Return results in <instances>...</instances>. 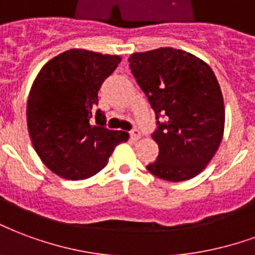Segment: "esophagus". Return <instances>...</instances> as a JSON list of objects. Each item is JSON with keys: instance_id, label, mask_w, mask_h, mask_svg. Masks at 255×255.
<instances>
[{"instance_id": "1", "label": "esophagus", "mask_w": 255, "mask_h": 255, "mask_svg": "<svg viewBox=\"0 0 255 255\" xmlns=\"http://www.w3.org/2000/svg\"><path fill=\"white\" fill-rule=\"evenodd\" d=\"M129 136L132 137L133 140H137V139L140 137V132H139V129H136V128H133L132 131H129Z\"/></svg>"}]
</instances>
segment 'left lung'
Returning a JSON list of instances; mask_svg holds the SVG:
<instances>
[{
	"instance_id": "obj_1",
	"label": "left lung",
	"mask_w": 255,
	"mask_h": 255,
	"mask_svg": "<svg viewBox=\"0 0 255 255\" xmlns=\"http://www.w3.org/2000/svg\"><path fill=\"white\" fill-rule=\"evenodd\" d=\"M128 62L156 119L151 136L159 154L147 170L171 182L193 178L223 137V96L214 71L197 56L170 47L136 52Z\"/></svg>"
}]
</instances>
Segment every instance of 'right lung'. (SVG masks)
Segmentation results:
<instances>
[{"label":"right lung","mask_w":255,"mask_h":255,"mask_svg":"<svg viewBox=\"0 0 255 255\" xmlns=\"http://www.w3.org/2000/svg\"><path fill=\"white\" fill-rule=\"evenodd\" d=\"M120 60L93 51H65L43 66L32 85L27 105L32 144L62 178L84 180L99 173L113 148L128 140L127 132L105 127L103 111L94 112L100 88Z\"/></svg>","instance_id":"add662e5"}]
</instances>
